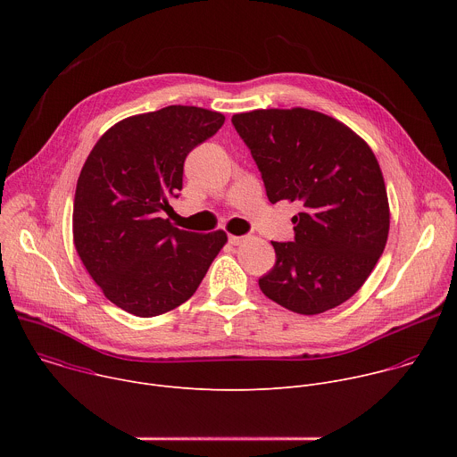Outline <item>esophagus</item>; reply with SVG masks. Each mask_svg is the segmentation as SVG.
Returning <instances> with one entry per match:
<instances>
[{"instance_id": "1", "label": "esophagus", "mask_w": 457, "mask_h": 457, "mask_svg": "<svg viewBox=\"0 0 457 457\" xmlns=\"http://www.w3.org/2000/svg\"><path fill=\"white\" fill-rule=\"evenodd\" d=\"M244 242V237H237V235H229V244L233 245H240Z\"/></svg>"}]
</instances>
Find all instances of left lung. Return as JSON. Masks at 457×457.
Wrapping results in <instances>:
<instances>
[{
  "mask_svg": "<svg viewBox=\"0 0 457 457\" xmlns=\"http://www.w3.org/2000/svg\"><path fill=\"white\" fill-rule=\"evenodd\" d=\"M268 199L300 203L295 240L271 242L262 293L298 314L347 302L369 278L390 226L385 180L370 146L335 117L307 108L235 113Z\"/></svg>",
  "mask_w": 457,
  "mask_h": 457,
  "instance_id": "obj_1",
  "label": "left lung"
}]
</instances>
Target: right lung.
Segmentation results:
<instances>
[{
	"label": "right lung",
	"instance_id": "right-lung-1",
	"mask_svg": "<svg viewBox=\"0 0 457 457\" xmlns=\"http://www.w3.org/2000/svg\"><path fill=\"white\" fill-rule=\"evenodd\" d=\"M220 112L171 104L115 122L78 179L72 233L104 296L141 318L164 314L197 291L226 231L175 228L162 212L182 189L187 154L219 132Z\"/></svg>",
	"mask_w": 457,
	"mask_h": 457
}]
</instances>
